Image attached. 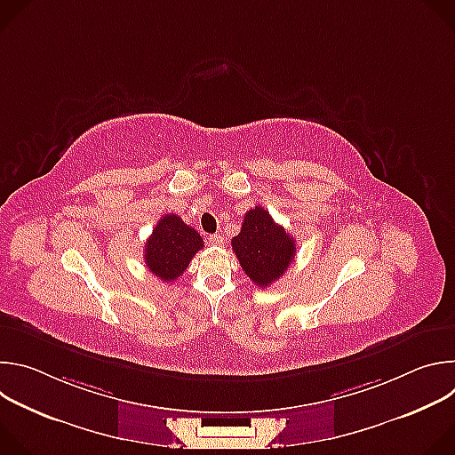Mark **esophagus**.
Instances as JSON below:
<instances>
[{"mask_svg": "<svg viewBox=\"0 0 455 455\" xmlns=\"http://www.w3.org/2000/svg\"><path fill=\"white\" fill-rule=\"evenodd\" d=\"M209 244L211 246H223L225 244V237L220 235V234H212V235H209Z\"/></svg>", "mask_w": 455, "mask_h": 455, "instance_id": "obj_1", "label": "esophagus"}]
</instances>
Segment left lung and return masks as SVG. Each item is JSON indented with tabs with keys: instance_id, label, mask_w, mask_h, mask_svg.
Returning <instances> with one entry per match:
<instances>
[{
	"instance_id": "obj_1",
	"label": "left lung",
	"mask_w": 455,
	"mask_h": 455,
	"mask_svg": "<svg viewBox=\"0 0 455 455\" xmlns=\"http://www.w3.org/2000/svg\"><path fill=\"white\" fill-rule=\"evenodd\" d=\"M232 250L244 274L259 288H267L295 261V239L274 221L263 207L244 214L241 232L232 239Z\"/></svg>"
}]
</instances>
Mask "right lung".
<instances>
[{
	"label": "right lung",
	"mask_w": 455,
	"mask_h": 455,
	"mask_svg": "<svg viewBox=\"0 0 455 455\" xmlns=\"http://www.w3.org/2000/svg\"><path fill=\"white\" fill-rule=\"evenodd\" d=\"M204 248L202 235L185 225L178 214H165L158 220L146 243L144 261L153 275L164 283L178 279L192 261L194 253Z\"/></svg>",
	"instance_id": "add662e5"
}]
</instances>
